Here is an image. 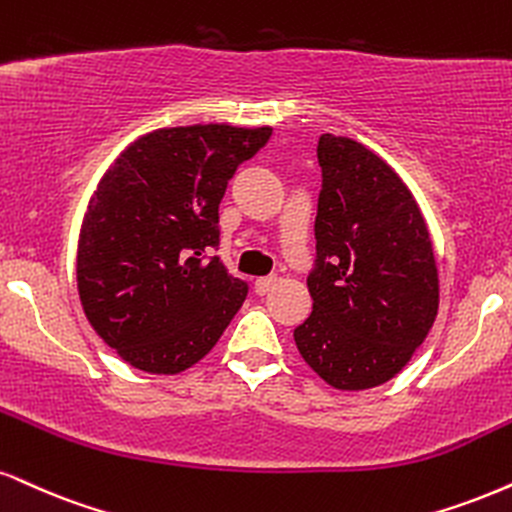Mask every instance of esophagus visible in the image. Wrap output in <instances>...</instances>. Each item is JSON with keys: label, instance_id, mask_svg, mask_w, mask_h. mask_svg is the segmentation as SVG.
<instances>
[{"label": "esophagus", "instance_id": "obj_1", "mask_svg": "<svg viewBox=\"0 0 512 512\" xmlns=\"http://www.w3.org/2000/svg\"><path fill=\"white\" fill-rule=\"evenodd\" d=\"M275 282H277V277H275V275H270V277H258V280L254 282L256 294H258V296H266L268 292H273Z\"/></svg>", "mask_w": 512, "mask_h": 512}]
</instances>
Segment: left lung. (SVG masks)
I'll list each match as a JSON object with an SVG mask.
<instances>
[{"label": "left lung", "mask_w": 512, "mask_h": 512, "mask_svg": "<svg viewBox=\"0 0 512 512\" xmlns=\"http://www.w3.org/2000/svg\"><path fill=\"white\" fill-rule=\"evenodd\" d=\"M313 313L301 358L334 389L380 387L406 368L439 311L430 230L406 182L349 137H320Z\"/></svg>", "instance_id": "obj_1"}]
</instances>
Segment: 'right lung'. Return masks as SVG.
I'll return each mask as SVG.
<instances>
[{
  "mask_svg": "<svg viewBox=\"0 0 512 512\" xmlns=\"http://www.w3.org/2000/svg\"><path fill=\"white\" fill-rule=\"evenodd\" d=\"M273 128L227 123L147 132L111 163L78 239L80 304L132 368L178 375L216 346L246 299L218 256V206Z\"/></svg>",
  "mask_w": 512,
  "mask_h": 512,
  "instance_id": "1",
  "label": "right lung"
}]
</instances>
